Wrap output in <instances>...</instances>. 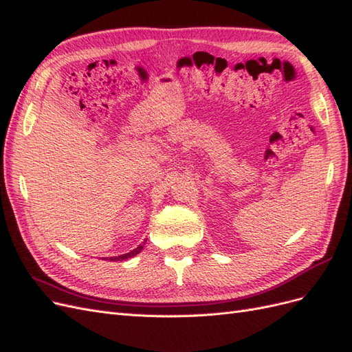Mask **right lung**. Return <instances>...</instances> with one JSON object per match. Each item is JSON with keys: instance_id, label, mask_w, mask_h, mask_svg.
Returning <instances> with one entry per match:
<instances>
[{"instance_id": "1", "label": "right lung", "mask_w": 352, "mask_h": 352, "mask_svg": "<svg viewBox=\"0 0 352 352\" xmlns=\"http://www.w3.org/2000/svg\"><path fill=\"white\" fill-rule=\"evenodd\" d=\"M142 248H144V245H140V247H136L133 251H131V252H126V254H123V255H119V257H110V261H123V260H127V258H131V257H135L136 254H140L141 251H142ZM109 260V258H107Z\"/></svg>"}]
</instances>
